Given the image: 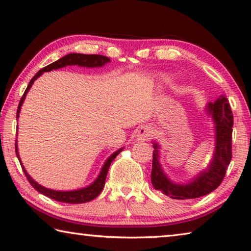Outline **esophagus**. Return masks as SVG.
Here are the masks:
<instances>
[{
    "label": "esophagus",
    "mask_w": 251,
    "mask_h": 251,
    "mask_svg": "<svg viewBox=\"0 0 251 251\" xmlns=\"http://www.w3.org/2000/svg\"><path fill=\"white\" fill-rule=\"evenodd\" d=\"M151 136V129L148 126H142L137 131V141L147 142Z\"/></svg>",
    "instance_id": "esophagus-1"
}]
</instances>
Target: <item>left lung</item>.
<instances>
[{"mask_svg": "<svg viewBox=\"0 0 251 251\" xmlns=\"http://www.w3.org/2000/svg\"><path fill=\"white\" fill-rule=\"evenodd\" d=\"M216 123V147L215 155L209 168L201 173L194 181L187 185L174 184L165 175L158 163L157 144L152 152L151 184L156 190H159L173 199H193L205 196L215 190L222 184L226 175L227 168L232 156V125L233 116L226 97L222 96L214 104L208 106Z\"/></svg>", "mask_w": 251, "mask_h": 251, "instance_id": "1", "label": "left lung"}]
</instances>
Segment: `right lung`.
I'll return each instance as SVG.
<instances>
[{"label": "right lung", "instance_id": "right-lung-1", "mask_svg": "<svg viewBox=\"0 0 251 251\" xmlns=\"http://www.w3.org/2000/svg\"><path fill=\"white\" fill-rule=\"evenodd\" d=\"M107 62H109V58L106 57V56H103V55L71 53V54L65 55L64 57L57 59L56 62L52 63V64L43 67V69L37 72L35 76H33V78L29 80L26 90H25L22 99H21L20 103H19L18 112H16V118H19L21 106H22V104H23V100L25 99V96H26V94H27L29 87L32 86L34 80L39 77V76L43 74L44 72H50L52 70L62 69V67L67 66V65H78V66H86V67H100V66H103L105 63H107ZM15 151H16V156H18L21 166H22V169H23V172L25 174V176H26V178H27L28 182L32 185L33 188H35L37 190V192L43 194L44 196L49 197L50 199H54V201H56L66 202V203H83V202H87V201H93V199L96 198L101 193V190H103V188H104L106 176H107L108 168L110 166V164H112V161L116 158V156L120 154L122 150H118L117 151L114 152V154L110 156L107 160H106V163L103 166V169H101L100 176L97 177V179L94 182H93L91 186H88V187H86V188H83V189L72 190V192H57V190L48 189V188H45V187L37 184V182L34 181L32 178L29 177V175L26 173V171L24 169L22 163H21L16 143H15Z\"/></svg>", "mask_w": 251, "mask_h": 251}]
</instances>
